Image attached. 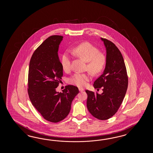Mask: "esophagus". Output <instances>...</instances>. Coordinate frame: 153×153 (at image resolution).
<instances>
[{
    "label": "esophagus",
    "mask_w": 153,
    "mask_h": 153,
    "mask_svg": "<svg viewBox=\"0 0 153 153\" xmlns=\"http://www.w3.org/2000/svg\"><path fill=\"white\" fill-rule=\"evenodd\" d=\"M79 90L80 92H82V91H84V90L83 88H79Z\"/></svg>",
    "instance_id": "34e87169"
}]
</instances>
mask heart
<instances>
[{"instance_id":"b5f03b06","label":"heart","mask_w":153,"mask_h":153,"mask_svg":"<svg viewBox=\"0 0 153 153\" xmlns=\"http://www.w3.org/2000/svg\"><path fill=\"white\" fill-rule=\"evenodd\" d=\"M72 53L88 62L87 68L94 74H98L104 69L107 63V56L99 51L97 48L88 42H82L72 50ZM61 64L64 71L69 72L71 69V58L67 52L62 56ZM90 73H76L69 79V82L78 87H84L91 79Z\"/></svg>"}]
</instances>
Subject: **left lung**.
<instances>
[{
  "instance_id": "8db88e82",
  "label": "left lung",
  "mask_w": 153,
  "mask_h": 153,
  "mask_svg": "<svg viewBox=\"0 0 153 153\" xmlns=\"http://www.w3.org/2000/svg\"><path fill=\"white\" fill-rule=\"evenodd\" d=\"M107 51V63L103 73L94 84V88H102L103 93L86 90L87 107L92 116L104 120L115 114L124 100L128 86V76L124 59L113 42L101 38Z\"/></svg>"
}]
</instances>
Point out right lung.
<instances>
[{
    "mask_svg": "<svg viewBox=\"0 0 153 153\" xmlns=\"http://www.w3.org/2000/svg\"><path fill=\"white\" fill-rule=\"evenodd\" d=\"M63 38L57 35L49 36L33 52L29 62V99L42 117L53 123L67 117L72 101L79 92L78 88L73 85L66 86L63 92L56 91L63 76L58 56Z\"/></svg>",
    "mask_w": 153,
    "mask_h": 153,
    "instance_id": "right-lung-1",
    "label": "right lung"
}]
</instances>
